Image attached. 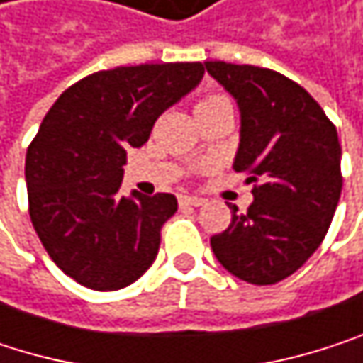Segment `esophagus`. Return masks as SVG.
<instances>
[{
  "instance_id": "34e87169",
  "label": "esophagus",
  "mask_w": 363,
  "mask_h": 363,
  "mask_svg": "<svg viewBox=\"0 0 363 363\" xmlns=\"http://www.w3.org/2000/svg\"><path fill=\"white\" fill-rule=\"evenodd\" d=\"M178 204L183 206V208H189V206H202L204 200H202V198H196V196L180 194V196H178Z\"/></svg>"
}]
</instances>
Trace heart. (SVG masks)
I'll return each mask as SVG.
<instances>
[{"label": "heart", "instance_id": "heart-1", "mask_svg": "<svg viewBox=\"0 0 363 363\" xmlns=\"http://www.w3.org/2000/svg\"><path fill=\"white\" fill-rule=\"evenodd\" d=\"M228 97H223V95H211V97H206V99H202L198 106H208V104H217V101H225Z\"/></svg>", "mask_w": 363, "mask_h": 363}]
</instances>
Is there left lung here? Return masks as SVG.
I'll return each instance as SVG.
<instances>
[{
	"mask_svg": "<svg viewBox=\"0 0 363 363\" xmlns=\"http://www.w3.org/2000/svg\"><path fill=\"white\" fill-rule=\"evenodd\" d=\"M206 72L236 99L240 144L234 169L247 172L253 204L211 238L219 264L251 285H274L323 242L336 213L342 176L340 142L321 106L287 76L225 61Z\"/></svg>",
	"mask_w": 363,
	"mask_h": 363,
	"instance_id": "left-lung-1",
	"label": "left lung"
}]
</instances>
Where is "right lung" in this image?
Segmentation results:
<instances>
[{
  "mask_svg": "<svg viewBox=\"0 0 363 363\" xmlns=\"http://www.w3.org/2000/svg\"><path fill=\"white\" fill-rule=\"evenodd\" d=\"M202 63H144L95 72L65 89L25 157L29 217L50 259L76 283L116 291L155 262L172 194L121 196L129 148L163 110L191 93Z\"/></svg>",
  "mask_w": 363,
  "mask_h": 363,
  "instance_id": "right-lung-1",
  "label": "right lung"
}]
</instances>
